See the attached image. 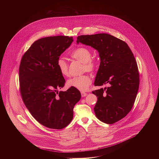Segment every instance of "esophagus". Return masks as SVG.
I'll return each instance as SVG.
<instances>
[{
  "instance_id": "obj_1",
  "label": "esophagus",
  "mask_w": 159,
  "mask_h": 159,
  "mask_svg": "<svg viewBox=\"0 0 159 159\" xmlns=\"http://www.w3.org/2000/svg\"><path fill=\"white\" fill-rule=\"evenodd\" d=\"M87 95H88V93H86V92H81V95H82V97H86Z\"/></svg>"
}]
</instances>
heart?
Instances as JSON below:
<instances>
[{
  "label": "heart",
  "mask_w": 159,
  "mask_h": 159,
  "mask_svg": "<svg viewBox=\"0 0 159 159\" xmlns=\"http://www.w3.org/2000/svg\"><path fill=\"white\" fill-rule=\"evenodd\" d=\"M91 51L84 47H80L74 50L70 54L71 58L83 63V70L87 71H93L96 67V61L91 59ZM57 66L61 74L64 76L68 75V64L63 58H60L57 61ZM92 82L91 77L88 75L76 76L70 79L67 82L69 88H75L80 91H86Z\"/></svg>",
  "instance_id": "heart-1"
}]
</instances>
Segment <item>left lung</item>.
Listing matches in <instances>:
<instances>
[{
	"mask_svg": "<svg viewBox=\"0 0 159 159\" xmlns=\"http://www.w3.org/2000/svg\"><path fill=\"white\" fill-rule=\"evenodd\" d=\"M79 43L98 52L101 62L94 84L108 86L92 92L98 97L94 111L99 120L114 123L129 113L136 99L139 77L134 54L126 42L106 33L78 36Z\"/></svg>",
	"mask_w": 159,
	"mask_h": 159,
	"instance_id": "left-lung-1",
	"label": "left lung"
}]
</instances>
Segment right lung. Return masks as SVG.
I'll use <instances>...</instances> for the list:
<instances>
[{"mask_svg":"<svg viewBox=\"0 0 159 159\" xmlns=\"http://www.w3.org/2000/svg\"><path fill=\"white\" fill-rule=\"evenodd\" d=\"M73 37L57 36L35 41L24 54L19 68L20 92L32 116L48 128L66 127L73 118V108L80 99L78 89L60 91L66 80L57 61L73 42Z\"/></svg>","mask_w":159,"mask_h":159,"instance_id":"obj_1","label":"right lung"}]
</instances>
